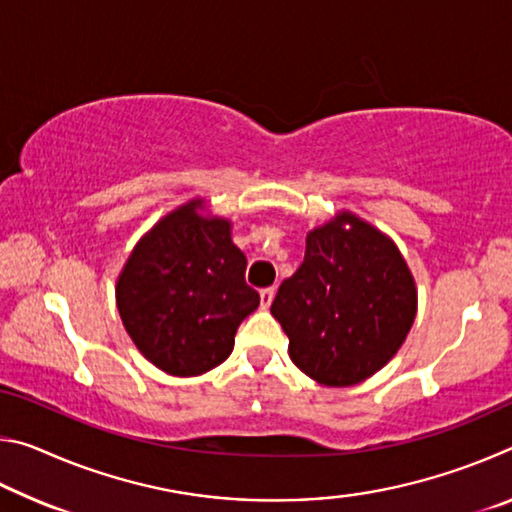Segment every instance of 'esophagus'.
<instances>
[{
    "instance_id": "1",
    "label": "esophagus",
    "mask_w": 512,
    "mask_h": 512,
    "mask_svg": "<svg viewBox=\"0 0 512 512\" xmlns=\"http://www.w3.org/2000/svg\"><path fill=\"white\" fill-rule=\"evenodd\" d=\"M273 298H275V289H273V287H268V289H262V291H259V300H262V307H264V309L271 307Z\"/></svg>"
}]
</instances>
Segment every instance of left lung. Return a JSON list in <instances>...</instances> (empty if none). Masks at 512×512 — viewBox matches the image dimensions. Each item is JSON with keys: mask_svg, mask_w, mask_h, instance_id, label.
Returning <instances> with one entry per match:
<instances>
[{"mask_svg": "<svg viewBox=\"0 0 512 512\" xmlns=\"http://www.w3.org/2000/svg\"><path fill=\"white\" fill-rule=\"evenodd\" d=\"M415 309V280L393 239L341 212L309 232L305 262L280 284L271 314L307 377L354 386L395 357Z\"/></svg>", "mask_w": 512, "mask_h": 512, "instance_id": "1", "label": "left lung"}]
</instances>
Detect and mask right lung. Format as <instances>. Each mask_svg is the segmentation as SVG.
<instances>
[{
  "instance_id": "obj_1",
  "label": "right lung",
  "mask_w": 512,
  "mask_h": 512,
  "mask_svg": "<svg viewBox=\"0 0 512 512\" xmlns=\"http://www.w3.org/2000/svg\"><path fill=\"white\" fill-rule=\"evenodd\" d=\"M189 201L137 241L117 280V309L146 359L176 377H196L230 357L235 334L259 307L246 284V255L230 221Z\"/></svg>"
}]
</instances>
